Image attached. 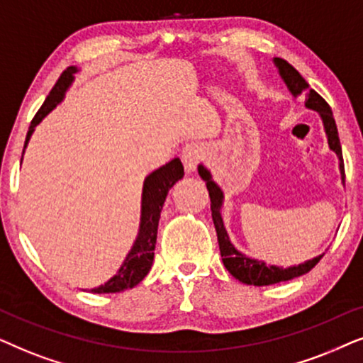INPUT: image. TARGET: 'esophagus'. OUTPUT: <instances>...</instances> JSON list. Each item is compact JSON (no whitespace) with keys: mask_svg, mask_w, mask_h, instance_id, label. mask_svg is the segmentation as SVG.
<instances>
[{"mask_svg":"<svg viewBox=\"0 0 363 363\" xmlns=\"http://www.w3.org/2000/svg\"><path fill=\"white\" fill-rule=\"evenodd\" d=\"M204 157H206V151L201 144H194V143L187 144L184 151H182V162H184V166L189 174L196 171L197 166H199V162Z\"/></svg>","mask_w":363,"mask_h":363,"instance_id":"1","label":"esophagus"}]
</instances>
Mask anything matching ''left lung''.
<instances>
[{"label":"left lung","mask_w":363,"mask_h":363,"mask_svg":"<svg viewBox=\"0 0 363 363\" xmlns=\"http://www.w3.org/2000/svg\"><path fill=\"white\" fill-rule=\"evenodd\" d=\"M274 62L275 66H277L280 77H282L284 83L287 84V88L292 93L294 98H297V96L301 94H306L307 108L317 111V113L320 114L323 129H325V134L328 139V147H330L332 151L337 154V157H339L342 182L345 184V169H344V157H342V146H340L339 131H337V124H335V119H333L330 106L325 103V99H323L320 94L311 89V86H308L307 81L301 76V72H298L292 65H289L286 60H282V57H274ZM197 171H199V176L206 181L207 191H209L212 220H214L217 240H219L222 262H224V267L229 270L235 279L240 280V282L247 284V286H259V287L272 286V284H277V282H286V280L301 277V275L307 274L308 270L315 267L318 260L323 257V255H318V257H313L303 264L284 269V267H277V265H267L264 260L250 259L245 254L239 252V250L234 247V244L230 242L229 235H227V230L224 227V220H222V216H220V207H222V202H224V192H222L220 187L212 181L211 172L207 171L202 164L197 167Z\"/></svg>","instance_id":"1"}]
</instances>
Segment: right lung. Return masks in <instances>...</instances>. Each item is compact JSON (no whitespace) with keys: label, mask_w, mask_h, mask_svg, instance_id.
<instances>
[{"label":"right lung","mask_w":363,"mask_h":363,"mask_svg":"<svg viewBox=\"0 0 363 363\" xmlns=\"http://www.w3.org/2000/svg\"><path fill=\"white\" fill-rule=\"evenodd\" d=\"M74 72H77V67L69 66L62 72L51 89L50 96H48L45 103L38 111L35 118L31 121L30 129H28L26 141H24V147H26L28 141H30L33 131L38 124L41 123L43 118H46L57 104L65 98L66 89L69 88L72 81H74ZM24 152V151H23ZM184 177V167L179 159H172L166 166L156 169V171L149 174L144 181L143 187V201H141V224H139V234L136 242H134L133 249L129 250L128 257L124 259V264L121 265L118 274L111 277L104 286H99L93 289L91 292L94 294H114L123 292L125 289H133L138 286L141 280L146 277L149 270H151L152 260H154V249H156V239H157V225L159 217H161V211L166 201V196L171 187L176 184L179 179Z\"/></svg>","instance_id":"add662e5"}]
</instances>
